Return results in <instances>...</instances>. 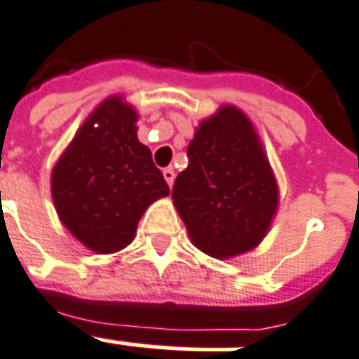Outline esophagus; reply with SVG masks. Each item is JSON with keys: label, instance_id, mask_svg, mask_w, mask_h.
<instances>
[{"label": "esophagus", "instance_id": "esophagus-1", "mask_svg": "<svg viewBox=\"0 0 359 359\" xmlns=\"http://www.w3.org/2000/svg\"><path fill=\"white\" fill-rule=\"evenodd\" d=\"M163 179L168 180L169 186H173V182H175V171H173V169H171V168L163 169Z\"/></svg>", "mask_w": 359, "mask_h": 359}]
</instances>
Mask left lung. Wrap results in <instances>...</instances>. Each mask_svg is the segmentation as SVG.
I'll list each match as a JSON object with an SVG mask.
<instances>
[{
    "mask_svg": "<svg viewBox=\"0 0 359 359\" xmlns=\"http://www.w3.org/2000/svg\"><path fill=\"white\" fill-rule=\"evenodd\" d=\"M173 203L194 245L212 258L252 250L269 229L278 188L250 120L222 107L199 124Z\"/></svg>",
    "mask_w": 359,
    "mask_h": 359,
    "instance_id": "8db88e82",
    "label": "left lung"
}]
</instances>
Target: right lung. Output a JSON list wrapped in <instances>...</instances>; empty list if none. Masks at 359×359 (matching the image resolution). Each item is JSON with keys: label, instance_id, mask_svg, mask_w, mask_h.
<instances>
[{"label": "right lung", "instance_id": "obj_1", "mask_svg": "<svg viewBox=\"0 0 359 359\" xmlns=\"http://www.w3.org/2000/svg\"><path fill=\"white\" fill-rule=\"evenodd\" d=\"M137 114L120 97L95 109L52 171L60 220L100 254L130 245L137 222L169 186L137 139Z\"/></svg>", "mask_w": 359, "mask_h": 359}]
</instances>
